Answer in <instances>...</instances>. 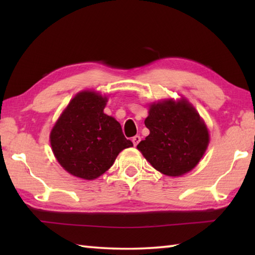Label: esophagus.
Instances as JSON below:
<instances>
[{
	"mask_svg": "<svg viewBox=\"0 0 255 255\" xmlns=\"http://www.w3.org/2000/svg\"><path fill=\"white\" fill-rule=\"evenodd\" d=\"M140 139H141V138H140V136H138V135H136L135 137H132V144L133 145H135V146H137L138 145V143H139V141H140Z\"/></svg>",
	"mask_w": 255,
	"mask_h": 255,
	"instance_id": "esophagus-1",
	"label": "esophagus"
}]
</instances>
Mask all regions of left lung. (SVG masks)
Listing matches in <instances>:
<instances>
[{
  "label": "left lung",
  "mask_w": 255,
  "mask_h": 255,
  "mask_svg": "<svg viewBox=\"0 0 255 255\" xmlns=\"http://www.w3.org/2000/svg\"><path fill=\"white\" fill-rule=\"evenodd\" d=\"M145 126L149 129V135L137 148L155 170L165 175L188 173L208 147V129L185 99L152 103Z\"/></svg>",
  "instance_id": "obj_1"
}]
</instances>
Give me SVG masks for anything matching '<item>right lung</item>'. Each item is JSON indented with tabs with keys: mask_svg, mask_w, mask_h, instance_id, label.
Returning a JSON list of instances; mask_svg holds the SVG:
<instances>
[{
	"mask_svg": "<svg viewBox=\"0 0 255 255\" xmlns=\"http://www.w3.org/2000/svg\"><path fill=\"white\" fill-rule=\"evenodd\" d=\"M107 101V97L94 91L77 93L51 129L56 159L77 178H99L123 149L132 146L117 120L103 112Z\"/></svg>",
	"mask_w": 255,
	"mask_h": 255,
	"instance_id": "right-lung-1",
	"label": "right lung"
}]
</instances>
